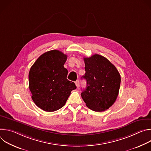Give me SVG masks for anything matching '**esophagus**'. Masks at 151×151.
I'll return each mask as SVG.
<instances>
[{"instance_id": "obj_1", "label": "esophagus", "mask_w": 151, "mask_h": 151, "mask_svg": "<svg viewBox=\"0 0 151 151\" xmlns=\"http://www.w3.org/2000/svg\"><path fill=\"white\" fill-rule=\"evenodd\" d=\"M75 84H76V87L78 88L79 86V80H77V81L75 82Z\"/></svg>"}]
</instances>
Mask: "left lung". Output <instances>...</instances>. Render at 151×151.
I'll return each mask as SVG.
<instances>
[{
  "label": "left lung",
  "mask_w": 151,
  "mask_h": 151,
  "mask_svg": "<svg viewBox=\"0 0 151 151\" xmlns=\"http://www.w3.org/2000/svg\"><path fill=\"white\" fill-rule=\"evenodd\" d=\"M87 87L81 97L89 109L103 112L113 105L118 96L121 76L115 66L99 54L83 58Z\"/></svg>",
  "instance_id": "obj_1"
}]
</instances>
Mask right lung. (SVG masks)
I'll list each match as a JSON object with an SVG mask.
<instances>
[{
  "label": "right lung",
  "mask_w": 151,
  "mask_h": 151,
  "mask_svg": "<svg viewBox=\"0 0 151 151\" xmlns=\"http://www.w3.org/2000/svg\"><path fill=\"white\" fill-rule=\"evenodd\" d=\"M67 55L51 50L41 55L31 67L29 73L32 99L43 111L54 112L66 103L70 93L76 88L74 82L67 79L64 68Z\"/></svg>",
  "instance_id": "1"
}]
</instances>
